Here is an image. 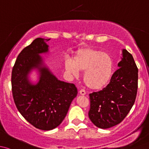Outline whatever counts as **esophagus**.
<instances>
[{
	"mask_svg": "<svg viewBox=\"0 0 149 149\" xmlns=\"http://www.w3.org/2000/svg\"><path fill=\"white\" fill-rule=\"evenodd\" d=\"M79 94L81 95H85L86 94L85 90H83V89H82V90H79Z\"/></svg>",
	"mask_w": 149,
	"mask_h": 149,
	"instance_id": "1",
	"label": "esophagus"
}]
</instances>
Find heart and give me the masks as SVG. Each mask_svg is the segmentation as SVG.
Wrapping results in <instances>:
<instances>
[{
	"mask_svg": "<svg viewBox=\"0 0 149 149\" xmlns=\"http://www.w3.org/2000/svg\"><path fill=\"white\" fill-rule=\"evenodd\" d=\"M65 69L70 74L77 75L78 70L84 72V82L93 90H101L108 85L113 73V61L105 52L93 49L79 51L73 59L67 60Z\"/></svg>",
	"mask_w": 149,
	"mask_h": 149,
	"instance_id": "b5f03b06",
	"label": "heart"
}]
</instances>
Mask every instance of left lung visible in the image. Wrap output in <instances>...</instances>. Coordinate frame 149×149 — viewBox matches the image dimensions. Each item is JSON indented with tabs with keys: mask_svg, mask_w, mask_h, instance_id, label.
I'll return each instance as SVG.
<instances>
[{
	"mask_svg": "<svg viewBox=\"0 0 149 149\" xmlns=\"http://www.w3.org/2000/svg\"><path fill=\"white\" fill-rule=\"evenodd\" d=\"M119 68L110 83L99 92L90 93L89 118L100 128H111L123 120L131 110L138 89V68L132 54L122 50Z\"/></svg>",
	"mask_w": 149,
	"mask_h": 149,
	"instance_id": "1",
	"label": "left lung"
}]
</instances>
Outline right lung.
Instances as JSON below:
<instances>
[{
    "mask_svg": "<svg viewBox=\"0 0 149 149\" xmlns=\"http://www.w3.org/2000/svg\"><path fill=\"white\" fill-rule=\"evenodd\" d=\"M37 38L18 54L11 74L13 100L19 113L38 129L49 131L63 121L77 95L74 84L59 80L44 64L41 54L49 52L46 42ZM39 72V81L32 84L29 74Z\"/></svg>",
    "mask_w": 149,
    "mask_h": 149,
    "instance_id": "right-lung-1",
    "label": "right lung"
}]
</instances>
